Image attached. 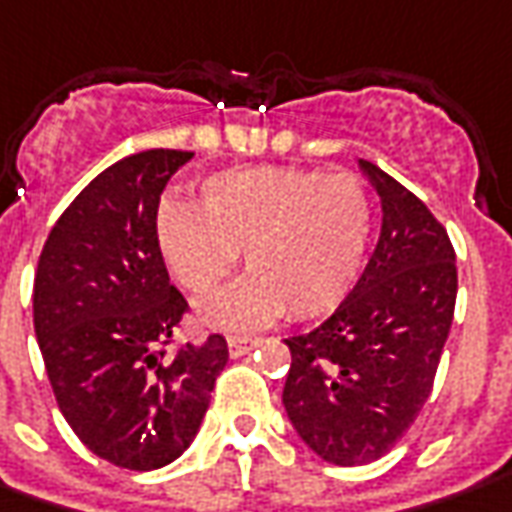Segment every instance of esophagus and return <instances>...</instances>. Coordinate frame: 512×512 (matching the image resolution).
Masks as SVG:
<instances>
[{"label": "esophagus", "instance_id": "1", "mask_svg": "<svg viewBox=\"0 0 512 512\" xmlns=\"http://www.w3.org/2000/svg\"><path fill=\"white\" fill-rule=\"evenodd\" d=\"M260 339H249V336H229L227 347H229V356L238 358L243 353H249V350H255Z\"/></svg>", "mask_w": 512, "mask_h": 512}]
</instances>
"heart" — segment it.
<instances>
[{"label":"heart","instance_id":"obj_1","mask_svg":"<svg viewBox=\"0 0 512 512\" xmlns=\"http://www.w3.org/2000/svg\"><path fill=\"white\" fill-rule=\"evenodd\" d=\"M370 196L353 173L252 165L198 184V210L165 204L159 249L179 283L204 297L238 266L246 277L201 305L218 328H260L280 314L333 311L364 266Z\"/></svg>","mask_w":512,"mask_h":512}]
</instances>
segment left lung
<instances>
[{
	"mask_svg": "<svg viewBox=\"0 0 512 512\" xmlns=\"http://www.w3.org/2000/svg\"><path fill=\"white\" fill-rule=\"evenodd\" d=\"M381 198V235L347 300L285 339L283 406L300 440L333 465L384 457L431 395L457 302V255L429 207L358 159Z\"/></svg>",
	"mask_w": 512,
	"mask_h": 512,
	"instance_id": "1",
	"label": "left lung"
}]
</instances>
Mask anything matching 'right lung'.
Masks as SVG:
<instances>
[{
	"instance_id": "1",
	"label": "right lung",
	"mask_w": 512,
	"mask_h": 512,
	"mask_svg": "<svg viewBox=\"0 0 512 512\" xmlns=\"http://www.w3.org/2000/svg\"><path fill=\"white\" fill-rule=\"evenodd\" d=\"M190 151L114 162L55 221L33 283V325L61 415L83 446L128 471L182 457L227 367V339L162 350L187 302L156 238L159 196Z\"/></svg>"
}]
</instances>
